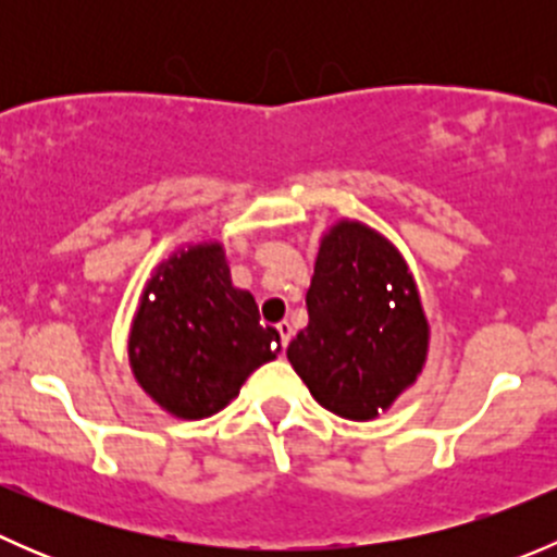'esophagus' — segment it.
Instances as JSON below:
<instances>
[{
	"label": "esophagus",
	"instance_id": "1",
	"mask_svg": "<svg viewBox=\"0 0 557 557\" xmlns=\"http://www.w3.org/2000/svg\"><path fill=\"white\" fill-rule=\"evenodd\" d=\"M277 331H280V342H283V347H288L290 345V336H294V325H290L288 320H280Z\"/></svg>",
	"mask_w": 557,
	"mask_h": 557
}]
</instances>
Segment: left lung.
I'll return each instance as SVG.
<instances>
[{"label":"left lung","mask_w":557,"mask_h":557,"mask_svg":"<svg viewBox=\"0 0 557 557\" xmlns=\"http://www.w3.org/2000/svg\"><path fill=\"white\" fill-rule=\"evenodd\" d=\"M307 312L288 361L329 412L372 420L418 380L429 320L404 258L369 226L342 221L325 234Z\"/></svg>","instance_id":"8db88e82"}]
</instances>
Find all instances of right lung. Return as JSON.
Listing matches in <instances>:
<instances>
[{
    "label": "right lung",
    "instance_id": "add662e5",
    "mask_svg": "<svg viewBox=\"0 0 557 557\" xmlns=\"http://www.w3.org/2000/svg\"><path fill=\"white\" fill-rule=\"evenodd\" d=\"M277 352V329L261 323L247 290L234 288L218 243L194 245L161 263L128 339L137 383L183 420L221 412Z\"/></svg>",
    "mask_w": 557,
    "mask_h": 557
}]
</instances>
